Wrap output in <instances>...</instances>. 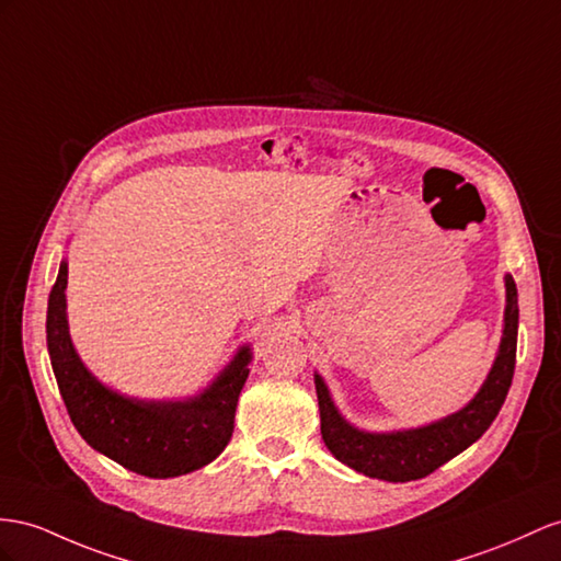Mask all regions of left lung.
<instances>
[{
    "label": "left lung",
    "mask_w": 561,
    "mask_h": 561,
    "mask_svg": "<svg viewBox=\"0 0 561 561\" xmlns=\"http://www.w3.org/2000/svg\"><path fill=\"white\" fill-rule=\"evenodd\" d=\"M505 329H502L495 365L477 398L465 410L450 414V417L422 428L398 431V434H365V431L353 428L341 417L332 398H329L324 381L314 377L322 438L339 462L371 479L393 483L417 481L428 477L431 471H436L455 455L467 450L473 440H479L485 434V428L493 424L502 403H505L516 363L519 304H516V284L510 275L505 277Z\"/></svg>",
    "instance_id": "obj_1"
}]
</instances>
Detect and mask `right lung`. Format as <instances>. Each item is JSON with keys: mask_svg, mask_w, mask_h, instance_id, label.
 <instances>
[{"mask_svg": "<svg viewBox=\"0 0 561 561\" xmlns=\"http://www.w3.org/2000/svg\"><path fill=\"white\" fill-rule=\"evenodd\" d=\"M68 265L61 263L47 306V348L61 398L94 450L149 479L182 477L213 462L232 438L251 351L241 348L206 393L186 403H141L104 389L70 343L66 322Z\"/></svg>", "mask_w": 561, "mask_h": 561, "instance_id": "1", "label": "right lung"}]
</instances>
